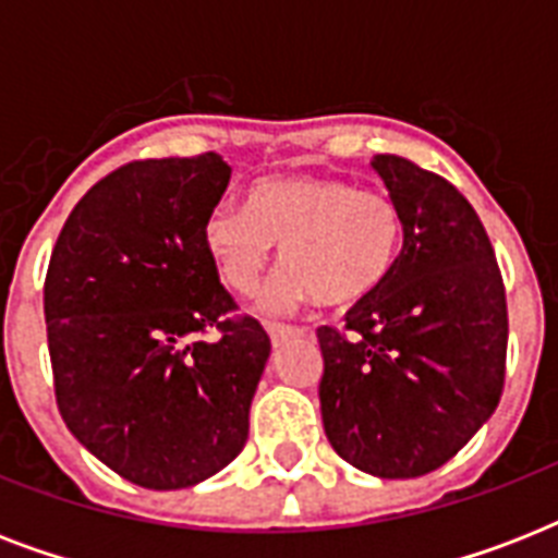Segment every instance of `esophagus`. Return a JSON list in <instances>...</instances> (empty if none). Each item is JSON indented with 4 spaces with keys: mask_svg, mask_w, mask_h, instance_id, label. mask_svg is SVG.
I'll list each match as a JSON object with an SVG mask.
<instances>
[{
    "mask_svg": "<svg viewBox=\"0 0 558 558\" xmlns=\"http://www.w3.org/2000/svg\"><path fill=\"white\" fill-rule=\"evenodd\" d=\"M266 330H269V339L275 348H280L283 341L295 339V336H306L304 327H289V324H266Z\"/></svg>",
    "mask_w": 558,
    "mask_h": 558,
    "instance_id": "34e87169",
    "label": "esophagus"
}]
</instances>
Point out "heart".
Returning a JSON list of instances; mask_svg holds the SVG:
<instances>
[{"label":"heart","instance_id":"heart-1","mask_svg":"<svg viewBox=\"0 0 558 558\" xmlns=\"http://www.w3.org/2000/svg\"><path fill=\"white\" fill-rule=\"evenodd\" d=\"M280 271L266 304L313 295L348 306L388 280L402 248V214L388 193L359 191L336 177H269L254 182L245 208L219 202L202 222V245L228 289H257L271 248Z\"/></svg>","mask_w":558,"mask_h":558}]
</instances>
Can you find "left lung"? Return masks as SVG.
Listing matches in <instances>:
<instances>
[{
	"instance_id": "1",
	"label": "left lung",
	"mask_w": 558,
	"mask_h": 558,
	"mask_svg": "<svg viewBox=\"0 0 558 558\" xmlns=\"http://www.w3.org/2000/svg\"><path fill=\"white\" fill-rule=\"evenodd\" d=\"M402 214V252L376 292L318 327L327 440L376 477L440 469L493 416L504 390L507 295L466 196L402 156H373Z\"/></svg>"
}]
</instances>
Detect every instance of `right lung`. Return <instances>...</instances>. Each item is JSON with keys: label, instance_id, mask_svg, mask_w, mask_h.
Wrapping results in <instances>:
<instances>
[{"label": "right lung", "instance_id": "right-lung-1", "mask_svg": "<svg viewBox=\"0 0 558 558\" xmlns=\"http://www.w3.org/2000/svg\"><path fill=\"white\" fill-rule=\"evenodd\" d=\"M222 156L130 161L86 191L46 275L48 356L69 432L144 489L217 475L248 440L269 359L202 245ZM214 329L217 340H202Z\"/></svg>", "mask_w": 558, "mask_h": 558}]
</instances>
